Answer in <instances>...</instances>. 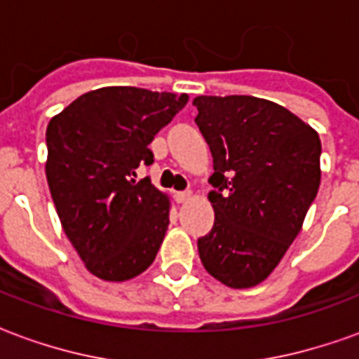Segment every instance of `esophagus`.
Wrapping results in <instances>:
<instances>
[{
  "label": "esophagus",
  "instance_id": "1",
  "mask_svg": "<svg viewBox=\"0 0 359 359\" xmlns=\"http://www.w3.org/2000/svg\"><path fill=\"white\" fill-rule=\"evenodd\" d=\"M175 200H177V203H188L192 200V192H177Z\"/></svg>",
  "mask_w": 359,
  "mask_h": 359
}]
</instances>
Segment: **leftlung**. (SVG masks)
I'll use <instances>...</instances> for the list:
<instances>
[{
	"label": "left lung",
	"mask_w": 359,
	"mask_h": 359,
	"mask_svg": "<svg viewBox=\"0 0 359 359\" xmlns=\"http://www.w3.org/2000/svg\"><path fill=\"white\" fill-rule=\"evenodd\" d=\"M196 125L213 156L208 196L215 211L198 241L203 267L231 288L275 271L304 225L321 182L316 128L269 100L198 95Z\"/></svg>",
	"instance_id": "obj_1"
}]
</instances>
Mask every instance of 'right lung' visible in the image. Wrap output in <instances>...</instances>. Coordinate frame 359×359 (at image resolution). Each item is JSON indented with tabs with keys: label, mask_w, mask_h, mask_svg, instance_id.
Instances as JSON below:
<instances>
[{
	"label": "right lung",
	"mask_w": 359,
	"mask_h": 359,
	"mask_svg": "<svg viewBox=\"0 0 359 359\" xmlns=\"http://www.w3.org/2000/svg\"><path fill=\"white\" fill-rule=\"evenodd\" d=\"M188 103L187 94L105 86L51 117L46 179L67 238L94 277L123 283L154 264L171 200L140 163H154V136Z\"/></svg>",
	"instance_id": "obj_1"
}]
</instances>
